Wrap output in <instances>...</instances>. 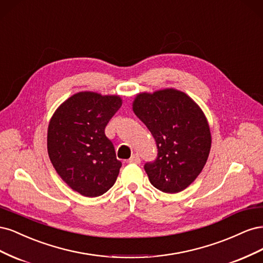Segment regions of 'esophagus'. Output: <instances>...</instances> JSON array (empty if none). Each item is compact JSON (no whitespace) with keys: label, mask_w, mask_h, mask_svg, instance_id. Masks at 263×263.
<instances>
[{"label":"esophagus","mask_w":263,"mask_h":263,"mask_svg":"<svg viewBox=\"0 0 263 263\" xmlns=\"http://www.w3.org/2000/svg\"><path fill=\"white\" fill-rule=\"evenodd\" d=\"M140 157L138 155H133L132 158L128 160L129 163H135V164H139L140 163Z\"/></svg>","instance_id":"34e87169"}]
</instances>
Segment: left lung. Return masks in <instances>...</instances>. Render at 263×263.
I'll return each instance as SVG.
<instances>
[{
    "mask_svg": "<svg viewBox=\"0 0 263 263\" xmlns=\"http://www.w3.org/2000/svg\"><path fill=\"white\" fill-rule=\"evenodd\" d=\"M133 110L157 144V159L145 164L151 184L164 193L186 189L202 172L212 146L201 107L184 92L163 89L138 93Z\"/></svg>",
    "mask_w": 263,
    "mask_h": 263,
    "instance_id": "1",
    "label": "left lung"
}]
</instances>
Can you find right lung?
I'll return each instance as SVG.
<instances>
[{"label":"right lung","mask_w":263,"mask_h":263,"mask_svg":"<svg viewBox=\"0 0 263 263\" xmlns=\"http://www.w3.org/2000/svg\"><path fill=\"white\" fill-rule=\"evenodd\" d=\"M119 95L79 92L55 109L47 149L60 178L76 192L97 197L114 185L122 166L105 127L122 106Z\"/></svg>","instance_id":"1"}]
</instances>
